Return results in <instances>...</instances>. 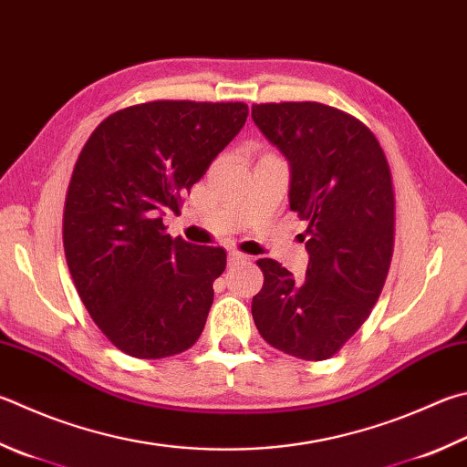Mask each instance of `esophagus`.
I'll use <instances>...</instances> for the list:
<instances>
[{"mask_svg": "<svg viewBox=\"0 0 467 467\" xmlns=\"http://www.w3.org/2000/svg\"><path fill=\"white\" fill-rule=\"evenodd\" d=\"M249 259V255H244L241 251H231L228 253V265H239V263H244Z\"/></svg>", "mask_w": 467, "mask_h": 467, "instance_id": "obj_1", "label": "esophagus"}]
</instances>
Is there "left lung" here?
Returning a JSON list of instances; mask_svg holds the SVG:
<instances>
[{
  "label": "left lung",
  "mask_w": 467,
  "mask_h": 467,
  "mask_svg": "<svg viewBox=\"0 0 467 467\" xmlns=\"http://www.w3.org/2000/svg\"><path fill=\"white\" fill-rule=\"evenodd\" d=\"M253 120L290 163V208L306 223V277L259 259L251 312L265 341L322 361L366 322L394 251V188L378 139L358 118L318 101L255 104Z\"/></svg>",
  "instance_id": "8db88e82"
}]
</instances>
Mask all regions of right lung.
<instances>
[{
	"label": "right lung",
	"instance_id": "right-lung-1",
	"mask_svg": "<svg viewBox=\"0 0 467 467\" xmlns=\"http://www.w3.org/2000/svg\"><path fill=\"white\" fill-rule=\"evenodd\" d=\"M243 101H173L118 109L75 163L63 214L73 284L108 341L161 359L198 341L226 267L220 247L171 239L163 216L247 122Z\"/></svg>",
	"mask_w": 467,
	"mask_h": 467
}]
</instances>
